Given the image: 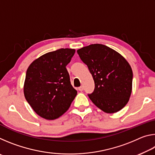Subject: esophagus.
I'll list each match as a JSON object with an SVG mask.
<instances>
[{"label": "esophagus", "instance_id": "1", "mask_svg": "<svg viewBox=\"0 0 155 155\" xmlns=\"http://www.w3.org/2000/svg\"><path fill=\"white\" fill-rule=\"evenodd\" d=\"M78 90H79V91H82L83 90V86H81V87H79L78 88Z\"/></svg>", "mask_w": 155, "mask_h": 155}]
</instances>
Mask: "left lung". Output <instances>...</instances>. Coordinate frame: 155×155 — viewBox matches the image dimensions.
Here are the masks:
<instances>
[{"label": "left lung", "mask_w": 155, "mask_h": 155, "mask_svg": "<svg viewBox=\"0 0 155 155\" xmlns=\"http://www.w3.org/2000/svg\"><path fill=\"white\" fill-rule=\"evenodd\" d=\"M77 53L87 65L95 88L89 98L107 114L119 111L129 101L133 71L121 54L103 44H94L78 49Z\"/></svg>", "instance_id": "left-lung-1"}]
</instances>
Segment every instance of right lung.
Segmentation results:
<instances>
[{
    "label": "right lung",
    "instance_id": "right-lung-1",
    "mask_svg": "<svg viewBox=\"0 0 155 155\" xmlns=\"http://www.w3.org/2000/svg\"><path fill=\"white\" fill-rule=\"evenodd\" d=\"M75 50L61 48L33 61L26 73L24 94L37 114L46 120L58 118L68 111L77 94L66 65Z\"/></svg>",
    "mask_w": 155,
    "mask_h": 155
}]
</instances>
